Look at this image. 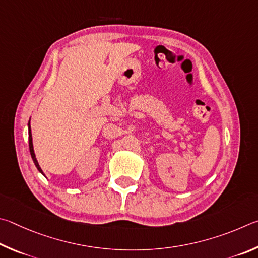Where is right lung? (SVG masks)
Wrapping results in <instances>:
<instances>
[{
    "instance_id": "obj_1",
    "label": "right lung",
    "mask_w": 258,
    "mask_h": 258,
    "mask_svg": "<svg viewBox=\"0 0 258 258\" xmlns=\"http://www.w3.org/2000/svg\"><path fill=\"white\" fill-rule=\"evenodd\" d=\"M28 135H29V151H30L31 159H33L34 163H35V165H36V168H37V170L39 171V172L42 173V174H44V173H43V171H42V169H40V166H39V164H38L37 160H36V156H35V153H34V146H33V137H31V132H30V121L28 122Z\"/></svg>"
}]
</instances>
